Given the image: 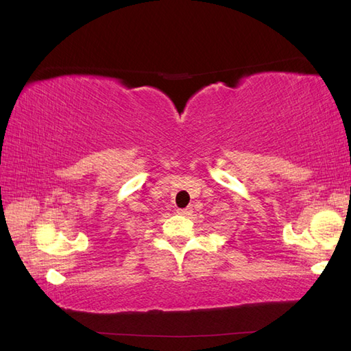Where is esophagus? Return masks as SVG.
I'll return each instance as SVG.
<instances>
[{
  "label": "esophagus",
  "instance_id": "1",
  "mask_svg": "<svg viewBox=\"0 0 351 351\" xmlns=\"http://www.w3.org/2000/svg\"><path fill=\"white\" fill-rule=\"evenodd\" d=\"M193 213V208H185V209H178V214L181 215H190Z\"/></svg>",
  "mask_w": 351,
  "mask_h": 351
}]
</instances>
